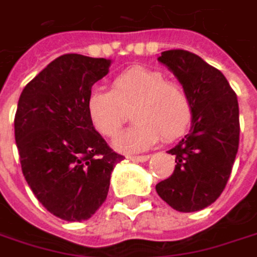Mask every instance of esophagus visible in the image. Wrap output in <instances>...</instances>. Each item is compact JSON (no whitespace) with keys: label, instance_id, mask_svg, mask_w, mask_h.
Wrapping results in <instances>:
<instances>
[{"label":"esophagus","instance_id":"1","mask_svg":"<svg viewBox=\"0 0 257 257\" xmlns=\"http://www.w3.org/2000/svg\"><path fill=\"white\" fill-rule=\"evenodd\" d=\"M129 159L134 161V162H146V161L150 159V156L149 155H146V156H131Z\"/></svg>","mask_w":257,"mask_h":257}]
</instances>
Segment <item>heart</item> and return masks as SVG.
<instances>
[{
	"label": "heart",
	"instance_id": "b5f03b06",
	"mask_svg": "<svg viewBox=\"0 0 257 257\" xmlns=\"http://www.w3.org/2000/svg\"><path fill=\"white\" fill-rule=\"evenodd\" d=\"M135 123L119 135L114 149L137 153L155 146L161 137L174 141L184 135L192 122V102L187 92L159 71L132 67L111 83V90L93 89L86 102L87 117L93 129L114 138L125 122V110H131Z\"/></svg>",
	"mask_w": 257,
	"mask_h": 257
}]
</instances>
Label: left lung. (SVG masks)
<instances>
[{
    "instance_id": "8db88e82",
    "label": "left lung",
    "mask_w": 257,
    "mask_h": 257,
    "mask_svg": "<svg viewBox=\"0 0 257 257\" xmlns=\"http://www.w3.org/2000/svg\"><path fill=\"white\" fill-rule=\"evenodd\" d=\"M180 81L192 102L189 134L168 150L176 158L171 177L156 184L158 195L181 213L211 205L231 176L239 143L238 99L226 77L187 50L158 58Z\"/></svg>"
}]
</instances>
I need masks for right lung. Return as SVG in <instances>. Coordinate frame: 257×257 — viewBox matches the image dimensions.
<instances>
[{"mask_svg":"<svg viewBox=\"0 0 257 257\" xmlns=\"http://www.w3.org/2000/svg\"><path fill=\"white\" fill-rule=\"evenodd\" d=\"M110 65L104 58L62 55L26 84L18 102L15 138L26 183L47 211L67 222L95 214L123 159L90 125L86 108Z\"/></svg>","mask_w":257,"mask_h":257,"instance_id":"right-lung-1","label":"right lung"}]
</instances>
